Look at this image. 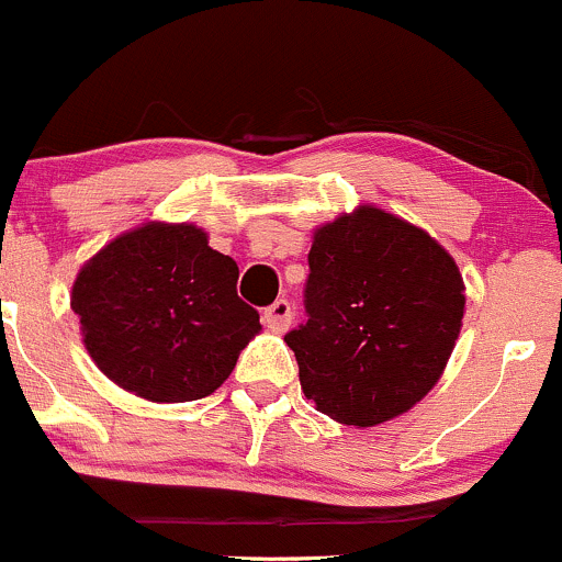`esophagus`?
Instances as JSON below:
<instances>
[{
	"label": "esophagus",
	"instance_id": "esophagus-1",
	"mask_svg": "<svg viewBox=\"0 0 562 562\" xmlns=\"http://www.w3.org/2000/svg\"><path fill=\"white\" fill-rule=\"evenodd\" d=\"M292 303H289L286 297L276 300L273 305H268L265 308V324H268L270 329H276V333H283V329H289V324H292Z\"/></svg>",
	"mask_w": 562,
	"mask_h": 562
}]
</instances>
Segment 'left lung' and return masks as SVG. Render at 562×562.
Returning <instances> with one entry per match:
<instances>
[{
  "mask_svg": "<svg viewBox=\"0 0 562 562\" xmlns=\"http://www.w3.org/2000/svg\"><path fill=\"white\" fill-rule=\"evenodd\" d=\"M465 286L422 229L360 207L316 229L305 319L283 335L300 386L335 422L373 427L432 390L460 335Z\"/></svg>",
  "mask_w": 562,
  "mask_h": 562,
  "instance_id": "left-lung-1",
  "label": "left lung"
}]
</instances>
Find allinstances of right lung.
<instances>
[{
  "instance_id": "right-lung-1",
  "label": "right lung",
  "mask_w": 562,
  "mask_h": 562,
  "mask_svg": "<svg viewBox=\"0 0 562 562\" xmlns=\"http://www.w3.org/2000/svg\"><path fill=\"white\" fill-rule=\"evenodd\" d=\"M72 311L108 379L156 403L211 395L233 373L259 314L238 297V265L192 224H146L78 273Z\"/></svg>"
}]
</instances>
